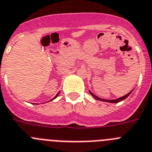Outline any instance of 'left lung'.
<instances>
[{
  "label": "left lung",
  "mask_w": 152,
  "mask_h": 152,
  "mask_svg": "<svg viewBox=\"0 0 152 152\" xmlns=\"http://www.w3.org/2000/svg\"><path fill=\"white\" fill-rule=\"evenodd\" d=\"M132 91H129V92L128 93V94H126V95H124V96L120 97V98H117V99H114V100H107V99H104V98H98V97L95 96V95H94L93 93L91 92V91H89V93H90V94H91V95H92V96L94 97V98H95L96 100H99V101H102V102H110V103H118V102H121V101H123V100L126 99V98L127 97H128L129 95H130L131 92H132Z\"/></svg>",
  "instance_id": "8db88e82"
}]
</instances>
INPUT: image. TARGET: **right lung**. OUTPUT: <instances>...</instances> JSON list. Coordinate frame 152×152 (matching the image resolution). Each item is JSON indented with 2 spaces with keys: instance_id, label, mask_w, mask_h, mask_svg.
<instances>
[{
  "instance_id": "obj_1",
  "label": "right lung",
  "mask_w": 152,
  "mask_h": 152,
  "mask_svg": "<svg viewBox=\"0 0 152 152\" xmlns=\"http://www.w3.org/2000/svg\"><path fill=\"white\" fill-rule=\"evenodd\" d=\"M59 93H60V92H58V93H57V95H56V96H55V97H54V98H52V99L50 100V101H52V100L55 99V98H57V96H58V95H59ZM49 102H50V101H49Z\"/></svg>"
}]
</instances>
